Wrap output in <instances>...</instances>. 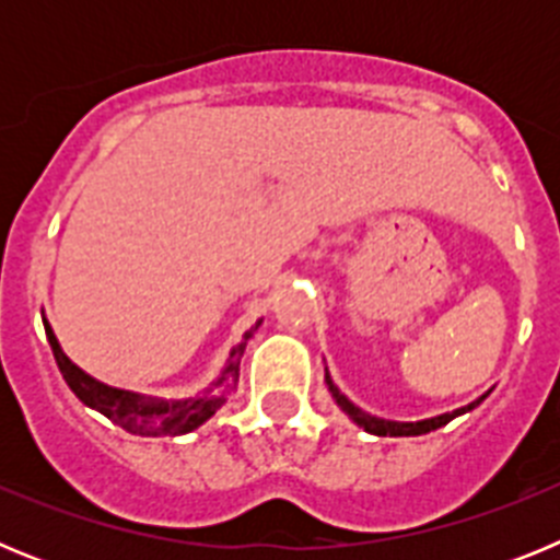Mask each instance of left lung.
<instances>
[{
    "mask_svg": "<svg viewBox=\"0 0 560 560\" xmlns=\"http://www.w3.org/2000/svg\"><path fill=\"white\" fill-rule=\"evenodd\" d=\"M325 384H328L330 395H334V400L339 404V409L345 415H348L350 420H353L355 427H361L364 432L370 434H378V438H415V434H427V432H434V429L446 427L448 420L459 418V415L471 412L474 407H479L485 398H488V393L482 395V398H477L474 404H468V407H459L454 409V412H446V415H438V418H427V420H409V423H404V420H384V418H375V415L364 412V409H359L353 404V400L348 398V395H341L339 387L334 384V378H330V373L325 370Z\"/></svg>",
    "mask_w": 560,
    "mask_h": 560,
    "instance_id": "obj_1",
    "label": "left lung"
}]
</instances>
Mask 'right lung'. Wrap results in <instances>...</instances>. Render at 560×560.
<instances>
[{
	"instance_id": "1",
	"label": "right lung",
	"mask_w": 560,
	"mask_h": 560,
	"mask_svg": "<svg viewBox=\"0 0 560 560\" xmlns=\"http://www.w3.org/2000/svg\"><path fill=\"white\" fill-rule=\"evenodd\" d=\"M260 323H264V319H257V323L246 330L244 339L232 348L230 359H226V368L221 370L219 378L212 381L205 393L196 395V398L179 400L151 398V395L131 393V389L108 387L103 381L83 373L75 361L63 353L47 319H44V330H47L49 348H52V355H56L63 381H67L69 389H72L89 409L106 415L112 423H117V427H122L131 434H140V438H179V434H187L192 432V429H199L201 423H207L212 415L224 407L226 398L235 393L237 373H241V355H244L246 341L255 336Z\"/></svg>"
}]
</instances>
